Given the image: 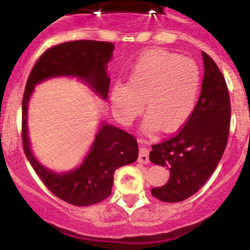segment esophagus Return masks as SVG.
<instances>
[{
    "mask_svg": "<svg viewBox=\"0 0 250 250\" xmlns=\"http://www.w3.org/2000/svg\"><path fill=\"white\" fill-rule=\"evenodd\" d=\"M138 161H139L140 163H144V165H147V163L150 162V160H148V150L145 147V146H141L140 147Z\"/></svg>",
    "mask_w": 250,
    "mask_h": 250,
    "instance_id": "obj_1",
    "label": "esophagus"
}]
</instances>
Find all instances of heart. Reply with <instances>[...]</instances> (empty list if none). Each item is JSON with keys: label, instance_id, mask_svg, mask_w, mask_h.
<instances>
[{"label": "heart", "instance_id": "obj_1", "mask_svg": "<svg viewBox=\"0 0 250 250\" xmlns=\"http://www.w3.org/2000/svg\"><path fill=\"white\" fill-rule=\"evenodd\" d=\"M200 84V69L192 59L166 50H150L137 60L125 85L111 88V107L123 125H130L141 113L144 103L147 116L143 129L173 133L190 118Z\"/></svg>", "mask_w": 250, "mask_h": 250}]
</instances>
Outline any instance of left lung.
<instances>
[{
	"mask_svg": "<svg viewBox=\"0 0 250 250\" xmlns=\"http://www.w3.org/2000/svg\"><path fill=\"white\" fill-rule=\"evenodd\" d=\"M204 77L195 110L183 129L152 145L150 161L167 167L169 180L151 190L163 202H181L195 195L220 162L228 145L231 104L225 78L214 60L202 52Z\"/></svg>",
	"mask_w": 250,
	"mask_h": 250,
	"instance_id": "1",
	"label": "left lung"
}]
</instances>
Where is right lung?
Instances as JSON below:
<instances>
[{"label":"right lung","mask_w":250,"mask_h":250,"mask_svg":"<svg viewBox=\"0 0 250 250\" xmlns=\"http://www.w3.org/2000/svg\"><path fill=\"white\" fill-rule=\"evenodd\" d=\"M115 49L111 42L71 41L49 48L40 57L27 78L22 97V147L30 165L48 190L65 202L78 207L102 202L111 195L117 168L135 162L139 153L134 137L102 121L94 140L80 166L54 172L42 165L31 150L27 109L35 87L55 77H75L103 100L107 99L110 77L107 64Z\"/></svg>","instance_id":"obj_1"}]
</instances>
